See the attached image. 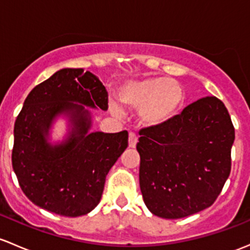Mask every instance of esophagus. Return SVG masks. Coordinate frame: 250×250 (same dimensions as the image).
Returning <instances> with one entry per match:
<instances>
[{"instance_id":"1","label":"esophagus","mask_w":250,"mask_h":250,"mask_svg":"<svg viewBox=\"0 0 250 250\" xmlns=\"http://www.w3.org/2000/svg\"><path fill=\"white\" fill-rule=\"evenodd\" d=\"M128 143H129L130 148H134V147L136 146V144H138V136L135 135V133H129V141H128Z\"/></svg>"}]
</instances>
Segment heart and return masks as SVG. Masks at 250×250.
Instances as JSON below:
<instances>
[{"mask_svg":"<svg viewBox=\"0 0 250 250\" xmlns=\"http://www.w3.org/2000/svg\"><path fill=\"white\" fill-rule=\"evenodd\" d=\"M121 102L128 107L139 109L146 125L160 127L177 116L186 103V91L170 78L148 77L127 81L118 91ZM112 114L120 115L121 107L112 102Z\"/></svg>","mask_w":250,"mask_h":250,"instance_id":"b5f03b06","label":"heart"}]
</instances>
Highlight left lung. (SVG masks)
I'll return each mask as SVG.
<instances>
[{
  "instance_id": "1",
  "label": "left lung",
  "mask_w": 250,
  "mask_h": 250,
  "mask_svg": "<svg viewBox=\"0 0 250 250\" xmlns=\"http://www.w3.org/2000/svg\"><path fill=\"white\" fill-rule=\"evenodd\" d=\"M139 134L140 189L152 213L178 219L213 204L230 175L235 140L220 99H199L171 122Z\"/></svg>"
}]
</instances>
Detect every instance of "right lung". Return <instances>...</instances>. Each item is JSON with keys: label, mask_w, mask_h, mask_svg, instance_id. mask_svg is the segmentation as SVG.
<instances>
[{"label": "right lung", "mask_w": 250, "mask_h": 250, "mask_svg": "<svg viewBox=\"0 0 250 250\" xmlns=\"http://www.w3.org/2000/svg\"><path fill=\"white\" fill-rule=\"evenodd\" d=\"M83 104L107 110L104 85L81 68H64L30 92L14 125L12 164L20 188L38 207L64 217L87 214L99 204L107 172L128 147L127 130L90 133ZM62 113L72 129L51 146L48 129Z\"/></svg>", "instance_id": "add662e5"}]
</instances>
